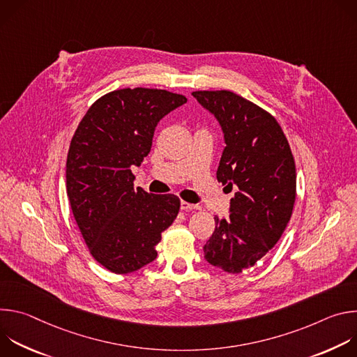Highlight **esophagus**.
Masks as SVG:
<instances>
[{"label": "esophagus", "instance_id": "1", "mask_svg": "<svg viewBox=\"0 0 357 357\" xmlns=\"http://www.w3.org/2000/svg\"><path fill=\"white\" fill-rule=\"evenodd\" d=\"M181 209L182 211H189V212H195V211H199L200 208L197 205H192V203H188L185 200L181 202Z\"/></svg>", "mask_w": 357, "mask_h": 357}]
</instances>
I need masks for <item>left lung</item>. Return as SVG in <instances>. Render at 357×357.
<instances>
[{
  "label": "left lung",
  "mask_w": 357,
  "mask_h": 357,
  "mask_svg": "<svg viewBox=\"0 0 357 357\" xmlns=\"http://www.w3.org/2000/svg\"><path fill=\"white\" fill-rule=\"evenodd\" d=\"M197 103L218 120L226 146L218 181L237 192L227 219L203 245L209 264L238 274L259 263L282 236L294 209L295 162L289 144L267 112L229 90L193 91Z\"/></svg>",
  "instance_id": "obj_1"
}]
</instances>
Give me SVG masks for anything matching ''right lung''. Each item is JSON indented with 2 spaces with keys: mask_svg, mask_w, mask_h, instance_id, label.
I'll return each mask as SVG.
<instances>
[{
  "mask_svg": "<svg viewBox=\"0 0 357 357\" xmlns=\"http://www.w3.org/2000/svg\"><path fill=\"white\" fill-rule=\"evenodd\" d=\"M158 89L100 97L82 119L66 161V189L79 230L97 263L128 274L157 259L155 245L179 212L174 195L134 188L131 169L149 154L158 123L186 103Z\"/></svg>",
  "mask_w": 357,
  "mask_h": 357,
  "instance_id": "right-lung-1",
  "label": "right lung"
}]
</instances>
